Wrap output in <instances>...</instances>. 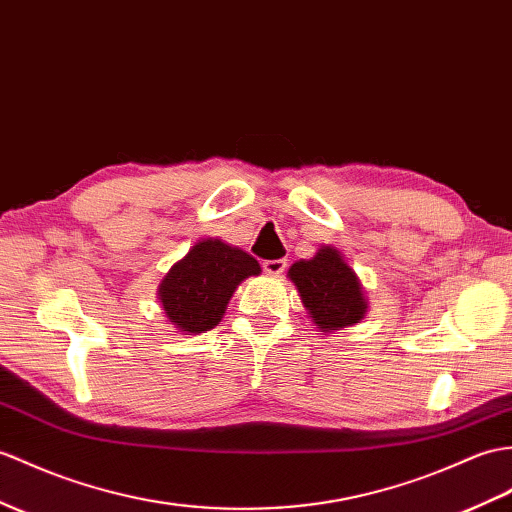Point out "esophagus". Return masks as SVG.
<instances>
[{
  "label": "esophagus",
  "instance_id": "esophagus-1",
  "mask_svg": "<svg viewBox=\"0 0 512 512\" xmlns=\"http://www.w3.org/2000/svg\"><path fill=\"white\" fill-rule=\"evenodd\" d=\"M285 266H288V261L285 259H266L264 261V270L268 272V275H281Z\"/></svg>",
  "mask_w": 512,
  "mask_h": 512
}]
</instances>
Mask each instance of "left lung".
<instances>
[{
	"label": "left lung",
	"mask_w": 512,
	"mask_h": 512,
	"mask_svg": "<svg viewBox=\"0 0 512 512\" xmlns=\"http://www.w3.org/2000/svg\"><path fill=\"white\" fill-rule=\"evenodd\" d=\"M288 277L312 323L325 334L360 323L368 310L358 275L334 246H323L312 259L296 261Z\"/></svg>",
	"instance_id": "8db88e82"
}]
</instances>
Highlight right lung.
<instances>
[{
  "mask_svg": "<svg viewBox=\"0 0 512 512\" xmlns=\"http://www.w3.org/2000/svg\"><path fill=\"white\" fill-rule=\"evenodd\" d=\"M259 272L255 257L209 237L170 268L159 285V301L178 331L205 334L222 320L237 285Z\"/></svg>",
  "mask_w": 512,
  "mask_h": 512,
  "instance_id": "obj_1",
  "label": "right lung"
}]
</instances>
